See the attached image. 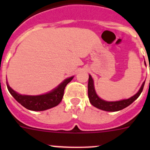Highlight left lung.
Segmentation results:
<instances>
[{
	"label": "left lung",
	"mask_w": 150,
	"mask_h": 150,
	"mask_svg": "<svg viewBox=\"0 0 150 150\" xmlns=\"http://www.w3.org/2000/svg\"><path fill=\"white\" fill-rule=\"evenodd\" d=\"M144 84H145V81L143 83L142 86H141V87H140L137 93L132 97H131V98H129L123 99V100H116V101H107V100H104L100 98H99L98 95H97L95 89V86H94V80L91 75H89L88 83V99H89V101L91 105H93L94 107H97L98 109L104 111H108V112H116V111L121 110L124 109L128 106H129L130 104H132L141 94L143 89H144Z\"/></svg>",
	"instance_id": "obj_1"
}]
</instances>
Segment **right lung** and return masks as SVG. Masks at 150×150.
Masks as SVG:
<instances>
[{"instance_id":"right-lung-1","label":"right lung","mask_w":150,"mask_h":150,"mask_svg":"<svg viewBox=\"0 0 150 150\" xmlns=\"http://www.w3.org/2000/svg\"><path fill=\"white\" fill-rule=\"evenodd\" d=\"M74 76H71L65 79L60 84L43 95H21L13 89L6 82V86L12 96L26 109L33 111H43L50 109L59 104L62 100L64 91L67 83L73 79Z\"/></svg>"}]
</instances>
